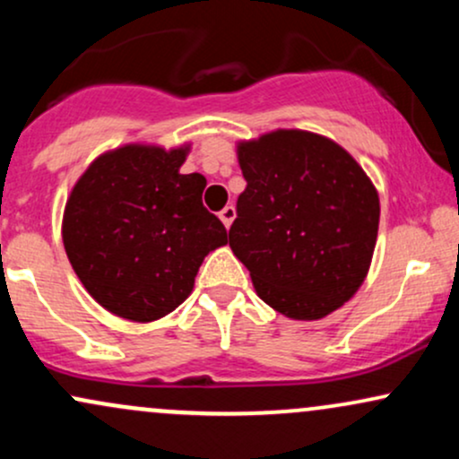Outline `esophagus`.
<instances>
[{
	"label": "esophagus",
	"instance_id": "34e87169",
	"mask_svg": "<svg viewBox=\"0 0 459 459\" xmlns=\"http://www.w3.org/2000/svg\"><path fill=\"white\" fill-rule=\"evenodd\" d=\"M235 207L233 204H226V207L222 209V212H220V220H222V224L226 226V229H229L230 224H233V220H235Z\"/></svg>",
	"mask_w": 459,
	"mask_h": 459
}]
</instances>
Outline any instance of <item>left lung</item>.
Returning <instances> with one entry per match:
<instances>
[{
    "instance_id": "left-lung-1",
    "label": "left lung",
    "mask_w": 459,
    "mask_h": 459,
    "mask_svg": "<svg viewBox=\"0 0 459 459\" xmlns=\"http://www.w3.org/2000/svg\"><path fill=\"white\" fill-rule=\"evenodd\" d=\"M246 189L229 230L256 296L284 317L313 321L365 282L380 198L343 146L302 129L237 144Z\"/></svg>"
}]
</instances>
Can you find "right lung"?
<instances>
[{
    "instance_id": "obj_1",
    "label": "right lung",
    "mask_w": 459,
    "mask_h": 459,
    "mask_svg": "<svg viewBox=\"0 0 459 459\" xmlns=\"http://www.w3.org/2000/svg\"><path fill=\"white\" fill-rule=\"evenodd\" d=\"M189 144H125L86 168L62 218L68 261L109 313L155 321L194 289L198 267L226 246L224 224L203 207L207 178L181 175Z\"/></svg>"
}]
</instances>
